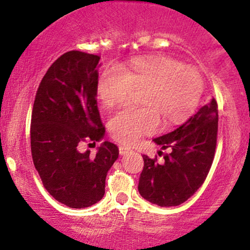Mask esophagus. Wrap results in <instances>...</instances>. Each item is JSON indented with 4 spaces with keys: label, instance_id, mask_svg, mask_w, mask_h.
<instances>
[{
    "label": "esophagus",
    "instance_id": "obj_1",
    "mask_svg": "<svg viewBox=\"0 0 250 250\" xmlns=\"http://www.w3.org/2000/svg\"><path fill=\"white\" fill-rule=\"evenodd\" d=\"M129 151H130V148L125 147V146H120V147H119L120 155H125L127 153H129Z\"/></svg>",
    "mask_w": 250,
    "mask_h": 250
}]
</instances>
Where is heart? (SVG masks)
<instances>
[{
  "instance_id": "1",
  "label": "heart",
  "mask_w": 250,
  "mask_h": 250,
  "mask_svg": "<svg viewBox=\"0 0 250 250\" xmlns=\"http://www.w3.org/2000/svg\"><path fill=\"white\" fill-rule=\"evenodd\" d=\"M202 75L196 68L168 56L140 57L129 67L104 70L97 81V96L104 107L127 101L133 89H143V107H125L109 119L111 136L133 145L143 135L185 122L196 110L203 94Z\"/></svg>"
}]
</instances>
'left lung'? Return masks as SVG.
<instances>
[{
    "label": "left lung",
    "mask_w": 250,
    "mask_h": 250,
    "mask_svg": "<svg viewBox=\"0 0 250 250\" xmlns=\"http://www.w3.org/2000/svg\"><path fill=\"white\" fill-rule=\"evenodd\" d=\"M217 125V103L213 99L174 131L155 139L162 149L170 148V153L163 155V163L143 155L145 166L139 181L143 199L160 207H173L194 195L213 163Z\"/></svg>",
    "instance_id": "8db88e82"
}]
</instances>
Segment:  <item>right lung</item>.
Listing matches in <instances>:
<instances>
[{"mask_svg":"<svg viewBox=\"0 0 250 250\" xmlns=\"http://www.w3.org/2000/svg\"><path fill=\"white\" fill-rule=\"evenodd\" d=\"M99 61L100 56L79 50L60 56L43 76L31 113L34 166L48 193L70 208L102 199L107 173L119 157L108 141L95 156L77 150L81 142L95 145L104 136L96 101Z\"/></svg>","mask_w":250,"mask_h":250,"instance_id":"right-lung-1","label":"right lung"}]
</instances>
